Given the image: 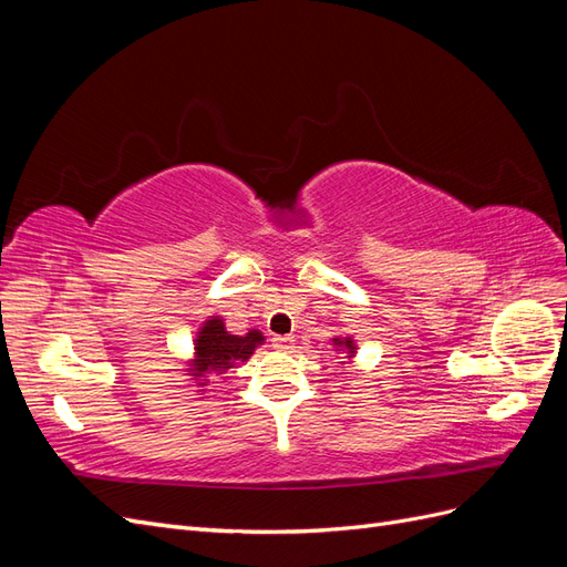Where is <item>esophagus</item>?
<instances>
[{"instance_id":"1","label":"esophagus","mask_w":567,"mask_h":567,"mask_svg":"<svg viewBox=\"0 0 567 567\" xmlns=\"http://www.w3.org/2000/svg\"><path fill=\"white\" fill-rule=\"evenodd\" d=\"M271 346L277 348V350H281V352H288V350H293L296 338L293 336H274L271 338Z\"/></svg>"}]
</instances>
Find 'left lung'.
Wrapping results in <instances>:
<instances>
[{
    "mask_svg": "<svg viewBox=\"0 0 567 567\" xmlns=\"http://www.w3.org/2000/svg\"><path fill=\"white\" fill-rule=\"evenodd\" d=\"M333 346L338 348V352H346L350 359L357 354L354 340H352V338H348V336H346V338H340V336H338V338H333Z\"/></svg>",
    "mask_w": 567,
    "mask_h": 567,
    "instance_id": "1",
    "label": "left lung"
}]
</instances>
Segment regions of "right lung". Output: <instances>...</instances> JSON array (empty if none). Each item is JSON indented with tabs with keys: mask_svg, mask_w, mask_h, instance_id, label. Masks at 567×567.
<instances>
[{
	"mask_svg": "<svg viewBox=\"0 0 567 567\" xmlns=\"http://www.w3.org/2000/svg\"><path fill=\"white\" fill-rule=\"evenodd\" d=\"M265 336L250 329L246 336H234L227 331L221 317L205 319L194 340V359H188L186 375H192L198 388H205L208 375H219L231 369L236 362H248L255 348H260ZM205 392V390H198Z\"/></svg>",
	"mask_w": 567,
	"mask_h": 567,
	"instance_id": "1",
	"label": "right lung"
}]
</instances>
